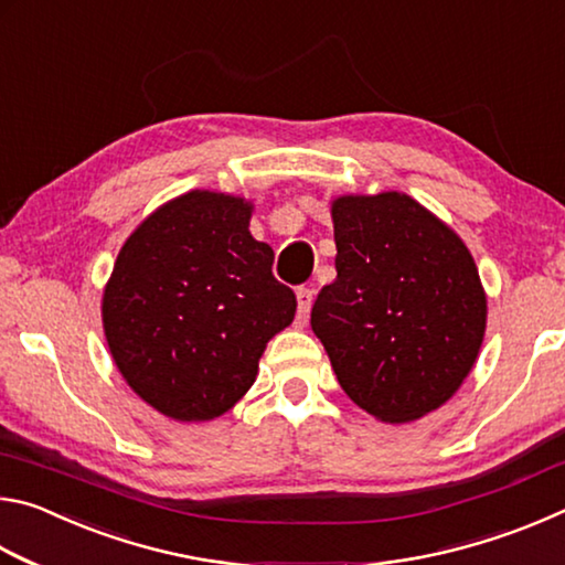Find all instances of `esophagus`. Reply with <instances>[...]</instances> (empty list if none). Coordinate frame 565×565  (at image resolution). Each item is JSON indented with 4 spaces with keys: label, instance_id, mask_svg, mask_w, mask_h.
<instances>
[{
    "label": "esophagus",
    "instance_id": "1",
    "mask_svg": "<svg viewBox=\"0 0 565 565\" xmlns=\"http://www.w3.org/2000/svg\"><path fill=\"white\" fill-rule=\"evenodd\" d=\"M296 303H299V323L309 319L311 303H313V291L311 289H299L296 291Z\"/></svg>",
    "mask_w": 565,
    "mask_h": 565
}]
</instances>
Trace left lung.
I'll return each mask as SVG.
<instances>
[{"mask_svg":"<svg viewBox=\"0 0 565 565\" xmlns=\"http://www.w3.org/2000/svg\"><path fill=\"white\" fill-rule=\"evenodd\" d=\"M337 279L311 329L347 396L384 424L451 398L481 351L489 301L463 238L404 191L331 202Z\"/></svg>","mask_w":565,"mask_h":565,"instance_id":"8db88e82","label":"left lung"}]
</instances>
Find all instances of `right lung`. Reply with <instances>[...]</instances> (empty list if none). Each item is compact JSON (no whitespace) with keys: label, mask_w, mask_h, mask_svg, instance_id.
I'll use <instances>...</instances> for the list:
<instances>
[{"label":"right lung","mask_w":565,"mask_h":565,"mask_svg":"<svg viewBox=\"0 0 565 565\" xmlns=\"http://www.w3.org/2000/svg\"><path fill=\"white\" fill-rule=\"evenodd\" d=\"M252 214L248 199L224 191L169 199L129 234L104 286V337L121 379L181 424L234 408L266 343L294 321L296 296L274 279Z\"/></svg>","instance_id":"add662e5"}]
</instances>
